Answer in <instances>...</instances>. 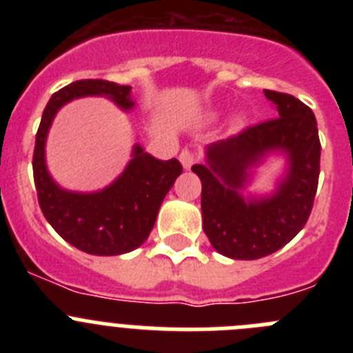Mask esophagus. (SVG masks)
Segmentation results:
<instances>
[{"label":"esophagus","instance_id":"1","mask_svg":"<svg viewBox=\"0 0 353 353\" xmlns=\"http://www.w3.org/2000/svg\"><path fill=\"white\" fill-rule=\"evenodd\" d=\"M196 154L194 152H192V150H189V148H185V150H182V154H180V162H182V166L185 168V170H189V168L192 166V164H194L196 162Z\"/></svg>","mask_w":353,"mask_h":353}]
</instances>
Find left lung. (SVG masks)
I'll use <instances>...</instances> for the list:
<instances>
[{
  "label": "left lung",
  "instance_id": "8db88e82",
  "mask_svg": "<svg viewBox=\"0 0 353 353\" xmlns=\"http://www.w3.org/2000/svg\"><path fill=\"white\" fill-rule=\"evenodd\" d=\"M276 118L207 146V164H194L201 180L203 230L210 244L233 260H258L286 245L307 223L320 174L316 118L293 95L263 90ZM270 151L289 157L278 189L265 199H244L249 169Z\"/></svg>",
  "mask_w": 353,
  "mask_h": 353
}]
</instances>
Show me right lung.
Listing matches in <instances>:
<instances>
[{
	"instance_id": "add662e5",
	"label": "right lung",
	"mask_w": 353,
	"mask_h": 353,
	"mask_svg": "<svg viewBox=\"0 0 353 353\" xmlns=\"http://www.w3.org/2000/svg\"><path fill=\"white\" fill-rule=\"evenodd\" d=\"M86 95L108 97L123 111L134 108L130 86L111 81L81 79L56 92L43 109L37 132L33 179L43 217L61 239L88 254L117 256L134 251L148 239L162 199L182 173V164L176 159L159 161L136 145L123 173L102 191L61 189L46 166V138L58 109Z\"/></svg>"
}]
</instances>
